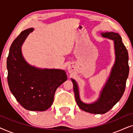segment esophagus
Listing matches in <instances>:
<instances>
[{"label": "esophagus", "instance_id": "34e87169", "mask_svg": "<svg viewBox=\"0 0 133 133\" xmlns=\"http://www.w3.org/2000/svg\"><path fill=\"white\" fill-rule=\"evenodd\" d=\"M68 71H69V72H71L72 69H71V67H68Z\"/></svg>", "mask_w": 133, "mask_h": 133}]
</instances>
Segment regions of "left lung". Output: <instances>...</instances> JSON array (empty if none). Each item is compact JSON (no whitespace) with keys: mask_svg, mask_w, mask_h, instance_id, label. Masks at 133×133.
Returning a JSON list of instances; mask_svg holds the SVG:
<instances>
[{"mask_svg":"<svg viewBox=\"0 0 133 133\" xmlns=\"http://www.w3.org/2000/svg\"><path fill=\"white\" fill-rule=\"evenodd\" d=\"M101 34L102 37L114 41L116 60L110 77L101 91L97 101L91 104L82 102L80 99L77 83L71 79L77 105L81 110L92 114L106 113L119 101L125 91L129 74L128 51L123 45L121 36L113 32H106Z\"/></svg>","mask_w":133,"mask_h":133,"instance_id":"1","label":"left lung"}]
</instances>
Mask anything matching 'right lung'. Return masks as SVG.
Wrapping results in <instances>:
<instances>
[{"label":"right lung","instance_id":"1","mask_svg":"<svg viewBox=\"0 0 133 133\" xmlns=\"http://www.w3.org/2000/svg\"><path fill=\"white\" fill-rule=\"evenodd\" d=\"M34 29L23 31L12 43L7 58L8 83L17 101L26 110L43 111L51 106L57 88L66 81L64 70L40 69L29 65L21 46Z\"/></svg>","mask_w":133,"mask_h":133}]
</instances>
